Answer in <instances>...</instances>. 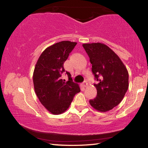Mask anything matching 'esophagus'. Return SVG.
Returning <instances> with one entry per match:
<instances>
[{
    "label": "esophagus",
    "mask_w": 148,
    "mask_h": 148,
    "mask_svg": "<svg viewBox=\"0 0 148 148\" xmlns=\"http://www.w3.org/2000/svg\"><path fill=\"white\" fill-rule=\"evenodd\" d=\"M82 86H83V87H87L88 86V83H87V81H84L83 83H82Z\"/></svg>",
    "instance_id": "1"
}]
</instances>
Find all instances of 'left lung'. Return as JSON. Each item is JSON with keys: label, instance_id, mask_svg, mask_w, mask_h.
Returning <instances> with one entry per match:
<instances>
[{"label": "left lung", "instance_id": "1", "mask_svg": "<svg viewBox=\"0 0 148 148\" xmlns=\"http://www.w3.org/2000/svg\"><path fill=\"white\" fill-rule=\"evenodd\" d=\"M89 57L92 72L98 81L94 86L97 95L89 103L95 110L106 112L117 106L129 87L128 71L119 56L106 46L99 43L84 44Z\"/></svg>", "mask_w": 148, "mask_h": 148}]
</instances>
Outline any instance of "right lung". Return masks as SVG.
Here are the masks:
<instances>
[{"mask_svg":"<svg viewBox=\"0 0 148 148\" xmlns=\"http://www.w3.org/2000/svg\"><path fill=\"white\" fill-rule=\"evenodd\" d=\"M77 42L61 41L47 47L36 62L33 72L34 91L40 102L54 115L62 114L69 108L74 95L80 91L79 85L61 78L64 72L63 64Z\"/></svg>","mask_w":148,"mask_h":148,"instance_id":"obj_1","label":"right lung"}]
</instances>
